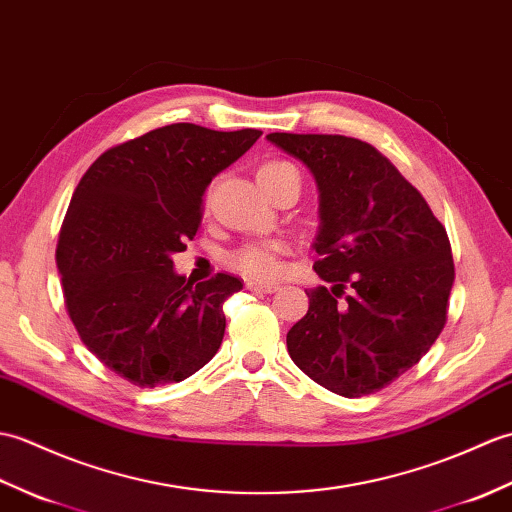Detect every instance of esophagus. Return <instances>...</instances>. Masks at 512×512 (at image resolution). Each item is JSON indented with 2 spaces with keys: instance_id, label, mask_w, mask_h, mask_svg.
<instances>
[{
  "instance_id": "34e87169",
  "label": "esophagus",
  "mask_w": 512,
  "mask_h": 512,
  "mask_svg": "<svg viewBox=\"0 0 512 512\" xmlns=\"http://www.w3.org/2000/svg\"><path fill=\"white\" fill-rule=\"evenodd\" d=\"M245 287L249 291H260V293H274L278 289V285H274V282H258V280H249Z\"/></svg>"
}]
</instances>
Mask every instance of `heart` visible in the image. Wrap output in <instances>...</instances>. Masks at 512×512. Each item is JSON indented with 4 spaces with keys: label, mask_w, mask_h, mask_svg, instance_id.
<instances>
[{
    "label": "heart",
    "mask_w": 512,
    "mask_h": 512,
    "mask_svg": "<svg viewBox=\"0 0 512 512\" xmlns=\"http://www.w3.org/2000/svg\"><path fill=\"white\" fill-rule=\"evenodd\" d=\"M298 175V168L285 160H269L258 170V181L263 188L276 184V181ZM285 252V245L278 241H263V243H247L238 247L230 254V265L241 271L247 278L254 280H269L280 271V256Z\"/></svg>",
    "instance_id": "1"
}]
</instances>
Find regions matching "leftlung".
Segmentation results:
<instances>
[{"mask_svg": "<svg viewBox=\"0 0 512 512\" xmlns=\"http://www.w3.org/2000/svg\"><path fill=\"white\" fill-rule=\"evenodd\" d=\"M320 190L309 311L287 333L295 366L346 399L410 370L447 324L453 256L445 225L372 144L346 135L269 133Z\"/></svg>", "mask_w": 512, "mask_h": 512, "instance_id": "1", "label": "left lung"}]
</instances>
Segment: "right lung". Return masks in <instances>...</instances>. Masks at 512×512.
<instances>
[{"label":"right lung","instance_id":"obj_1","mask_svg":"<svg viewBox=\"0 0 512 512\" xmlns=\"http://www.w3.org/2000/svg\"><path fill=\"white\" fill-rule=\"evenodd\" d=\"M263 131H212L177 122L111 146L87 168L56 243L63 298L78 337L140 388L188 379L217 355L223 302L243 282L177 276L203 219L212 177Z\"/></svg>","mask_w":512,"mask_h":512}]
</instances>
